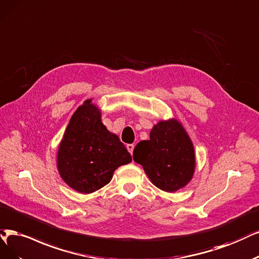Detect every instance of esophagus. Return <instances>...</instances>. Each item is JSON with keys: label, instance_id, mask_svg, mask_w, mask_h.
I'll return each instance as SVG.
<instances>
[{"label": "esophagus", "instance_id": "34e87169", "mask_svg": "<svg viewBox=\"0 0 259 259\" xmlns=\"http://www.w3.org/2000/svg\"><path fill=\"white\" fill-rule=\"evenodd\" d=\"M127 149H128V151L130 152V154L132 155L133 149H135V145H133V144H128V145H127Z\"/></svg>", "mask_w": 259, "mask_h": 259}]
</instances>
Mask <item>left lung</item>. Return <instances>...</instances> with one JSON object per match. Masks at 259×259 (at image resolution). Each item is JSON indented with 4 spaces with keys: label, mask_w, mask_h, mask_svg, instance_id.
<instances>
[{
    "label": "left lung",
    "mask_w": 259,
    "mask_h": 259,
    "mask_svg": "<svg viewBox=\"0 0 259 259\" xmlns=\"http://www.w3.org/2000/svg\"><path fill=\"white\" fill-rule=\"evenodd\" d=\"M133 150V160L157 188L165 192L186 187L195 169L193 143L177 119L161 120Z\"/></svg>",
    "instance_id": "1"
}]
</instances>
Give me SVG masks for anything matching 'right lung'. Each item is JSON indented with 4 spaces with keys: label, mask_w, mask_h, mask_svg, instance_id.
Returning a JSON list of instances; mask_svg holds the SVG:
<instances>
[{
    "label": "right lung",
    "mask_w": 259,
    "mask_h": 259,
    "mask_svg": "<svg viewBox=\"0 0 259 259\" xmlns=\"http://www.w3.org/2000/svg\"><path fill=\"white\" fill-rule=\"evenodd\" d=\"M132 157L118 137L101 122V112L86 100L70 118L57 151V169L65 183L80 193L108 185L114 170Z\"/></svg>",
    "instance_id": "1"
}]
</instances>
